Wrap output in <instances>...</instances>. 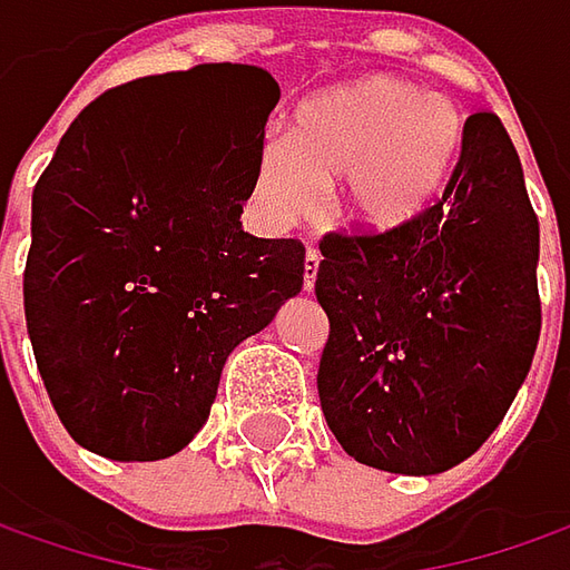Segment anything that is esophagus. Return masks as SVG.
<instances>
[{
  "label": "esophagus",
  "mask_w": 570,
  "mask_h": 570,
  "mask_svg": "<svg viewBox=\"0 0 570 570\" xmlns=\"http://www.w3.org/2000/svg\"><path fill=\"white\" fill-rule=\"evenodd\" d=\"M318 261H322V255H318L315 248H309V252H306V274H303V286H306V289H312V286H315V274H318Z\"/></svg>",
  "instance_id": "1"
}]
</instances>
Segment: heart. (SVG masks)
I'll return each instance as SVG.
<instances>
[{"label": "heart", "instance_id": "obj_1", "mask_svg": "<svg viewBox=\"0 0 570 570\" xmlns=\"http://www.w3.org/2000/svg\"><path fill=\"white\" fill-rule=\"evenodd\" d=\"M462 146L450 98L373 76L332 88L296 114L293 142L267 139L255 197L281 223L322 210L325 187L347 181V213L370 229L411 223L440 197Z\"/></svg>", "mask_w": 570, "mask_h": 570}]
</instances>
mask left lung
Returning a JSON list of instances; mask_svg holds the SVG:
<instances>
[{"instance_id":"left-lung-1","label":"left lung","mask_w":570,"mask_h":570,"mask_svg":"<svg viewBox=\"0 0 570 570\" xmlns=\"http://www.w3.org/2000/svg\"><path fill=\"white\" fill-rule=\"evenodd\" d=\"M318 402L347 456L436 475L504 421L539 344V219L494 114H472L443 200L380 236L328 233Z\"/></svg>"}]
</instances>
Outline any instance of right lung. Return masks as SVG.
Segmentation results:
<instances>
[{
  "instance_id": "add662e5",
  "label": "right lung",
  "mask_w": 570,
  "mask_h": 570,
  "mask_svg": "<svg viewBox=\"0 0 570 570\" xmlns=\"http://www.w3.org/2000/svg\"><path fill=\"white\" fill-rule=\"evenodd\" d=\"M271 72L204 62L79 114L31 197L24 318L69 436L98 456H175L238 344L303 289L296 238L248 236Z\"/></svg>"
}]
</instances>
